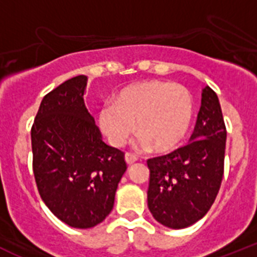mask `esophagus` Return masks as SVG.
Here are the masks:
<instances>
[{"mask_svg":"<svg viewBox=\"0 0 257 257\" xmlns=\"http://www.w3.org/2000/svg\"><path fill=\"white\" fill-rule=\"evenodd\" d=\"M124 161H126L127 165L131 166V165H133V163H135L136 161H138V157L134 156V154L126 153V154H124Z\"/></svg>","mask_w":257,"mask_h":257,"instance_id":"esophagus-1","label":"esophagus"}]
</instances>
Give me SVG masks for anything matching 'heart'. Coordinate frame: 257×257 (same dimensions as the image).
<instances>
[{"label": "heart", "instance_id": "1", "mask_svg": "<svg viewBox=\"0 0 257 257\" xmlns=\"http://www.w3.org/2000/svg\"><path fill=\"white\" fill-rule=\"evenodd\" d=\"M193 117L190 92L170 81L133 83L99 112V126L113 147H122L134 131L142 145L167 151L183 140Z\"/></svg>", "mask_w": 257, "mask_h": 257}]
</instances>
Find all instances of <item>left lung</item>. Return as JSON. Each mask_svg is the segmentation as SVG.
Returning a JSON list of instances; mask_svg holds the SVG:
<instances>
[{
    "mask_svg": "<svg viewBox=\"0 0 257 257\" xmlns=\"http://www.w3.org/2000/svg\"><path fill=\"white\" fill-rule=\"evenodd\" d=\"M225 143L219 97L206 86L189 144L147 162L148 207L157 221L183 229L205 216L221 185Z\"/></svg>",
    "mask_w": 257,
    "mask_h": 257,
    "instance_id": "1",
    "label": "left lung"
}]
</instances>
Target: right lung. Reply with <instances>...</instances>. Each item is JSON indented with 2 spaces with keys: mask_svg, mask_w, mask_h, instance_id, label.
Segmentation results:
<instances>
[{
  "mask_svg": "<svg viewBox=\"0 0 257 257\" xmlns=\"http://www.w3.org/2000/svg\"><path fill=\"white\" fill-rule=\"evenodd\" d=\"M86 85L87 77L77 76L49 92L31 131L41 198L59 220L78 229L92 228L110 213L127 169L123 153L103 142L86 108Z\"/></svg>",
  "mask_w": 257,
  "mask_h": 257,
  "instance_id": "obj_1",
  "label": "right lung"
}]
</instances>
